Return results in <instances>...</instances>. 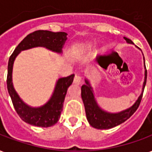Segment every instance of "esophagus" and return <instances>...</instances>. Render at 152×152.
I'll return each instance as SVG.
<instances>
[{"mask_svg": "<svg viewBox=\"0 0 152 152\" xmlns=\"http://www.w3.org/2000/svg\"><path fill=\"white\" fill-rule=\"evenodd\" d=\"M74 83H75V84H78V85H80V84L83 83L81 75L77 74V75L75 76V77H74Z\"/></svg>", "mask_w": 152, "mask_h": 152, "instance_id": "esophagus-1", "label": "esophagus"}]
</instances>
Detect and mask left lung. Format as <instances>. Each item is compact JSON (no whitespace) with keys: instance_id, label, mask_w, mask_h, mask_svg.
Wrapping results in <instances>:
<instances>
[{"instance_id":"8db88e82","label":"left lung","mask_w":152,"mask_h":152,"mask_svg":"<svg viewBox=\"0 0 152 152\" xmlns=\"http://www.w3.org/2000/svg\"><path fill=\"white\" fill-rule=\"evenodd\" d=\"M124 39L128 43H133V42L130 39L126 37H124ZM146 82H147V70L145 72V80L143 83L142 92L135 103L130 108L122 111L120 113H110L102 110L97 105V103L95 101V98L93 96V88H91L89 82L87 80H85L86 84L82 85L81 87V97L85 104L86 117L89 124L93 127L103 130V129H110V128L122 124V122H126L128 118H130V117L133 115L134 113L139 108L141 100H142Z\"/></svg>"}]
</instances>
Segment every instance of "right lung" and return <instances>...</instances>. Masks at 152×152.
Returning <instances> with one entry per match:
<instances>
[{"instance_id":"1","label":"right lung","mask_w":152,"mask_h":152,"mask_svg":"<svg viewBox=\"0 0 152 152\" xmlns=\"http://www.w3.org/2000/svg\"><path fill=\"white\" fill-rule=\"evenodd\" d=\"M67 35L65 32L36 30L33 33L29 34L18 45L10 56L8 63L7 88L15 110L19 117L26 123L41 127H49L56 124L60 118L67 88L72 84L75 75L72 74L58 80L53 95L49 102L42 107L32 108L25 104L14 90L12 83L13 61L22 50L35 47H44L49 50L60 53L63 45L67 40Z\"/></svg>"}]
</instances>
